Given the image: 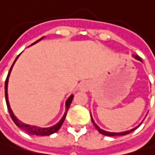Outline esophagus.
<instances>
[{
	"instance_id": "34e87169",
	"label": "esophagus",
	"mask_w": 155,
	"mask_h": 155,
	"mask_svg": "<svg viewBox=\"0 0 155 155\" xmlns=\"http://www.w3.org/2000/svg\"><path fill=\"white\" fill-rule=\"evenodd\" d=\"M80 91H89V89H90V85H89V84L86 83V82H84V83H82L80 84Z\"/></svg>"
}]
</instances>
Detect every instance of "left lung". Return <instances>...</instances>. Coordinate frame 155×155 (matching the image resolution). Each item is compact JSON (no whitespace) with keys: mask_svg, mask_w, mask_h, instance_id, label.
Returning <instances> with one entry per match:
<instances>
[{"mask_svg":"<svg viewBox=\"0 0 155 155\" xmlns=\"http://www.w3.org/2000/svg\"><path fill=\"white\" fill-rule=\"evenodd\" d=\"M134 58H136V59H138V60H140V61H141V59H140V58L139 56H137V55H135L134 56ZM91 121H92L93 124L95 125V127H96V128L99 131V133H101L102 134H104V135H106V136H116V135H125V134H129V133H131L133 130H134L135 128H133V129H131V130H128V131H125V132H121V133H113V132H108V131H104V130H103V129H101V128H99L98 126L94 122V121H93L92 117H91ZM138 128V127H137Z\"/></svg>","mask_w":155,"mask_h":155,"instance_id":"left-lung-1","label":"left lung"}]
</instances>
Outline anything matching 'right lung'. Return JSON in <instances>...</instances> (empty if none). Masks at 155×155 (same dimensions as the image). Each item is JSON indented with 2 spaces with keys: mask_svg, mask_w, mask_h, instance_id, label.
I'll list each match as a JSON object with an SVG mask.
<instances>
[{
  "mask_svg": "<svg viewBox=\"0 0 155 155\" xmlns=\"http://www.w3.org/2000/svg\"><path fill=\"white\" fill-rule=\"evenodd\" d=\"M43 38H41V39H38L37 41H35L34 43H33L32 45L33 44H35V43H37L38 41H39L40 39H42ZM18 57L15 58V62L13 63V64H12V66H11V68L9 70V72L8 74V77H7V78H6V81H5V98H6V103H7V107H8V113L10 116H11V118H12V120L14 121L15 124H16V126H18L19 128H21L22 130H24L25 132H27L28 134H33V135H42V136H44V135H50V134H53V133H55L57 132L60 127L62 126L63 122L64 121V119H65V116H66V114H67V110H68L69 107H70V105L71 104V102H72V99H73V96H71L67 100V102H66V112L64 113V115L62 117V119L60 120V122H58V124L56 125H54V126H52L51 128H39V127H36V126H31V125H27L26 123H23L21 121H19L16 117L14 115V113H13V111L11 110L10 109V105H9L8 103V78H9V74H10V72H11V70L13 68V66H14V64H15V61H16V59L18 58Z\"/></svg>",
  "mask_w": 155,
  "mask_h": 155,
  "instance_id": "obj_1",
  "label": "right lung"
}]
</instances>
